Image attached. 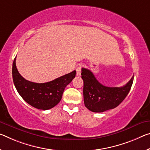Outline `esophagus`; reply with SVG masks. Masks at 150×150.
Here are the masks:
<instances>
[{
  "label": "esophagus",
  "mask_w": 150,
  "mask_h": 150,
  "mask_svg": "<svg viewBox=\"0 0 150 150\" xmlns=\"http://www.w3.org/2000/svg\"><path fill=\"white\" fill-rule=\"evenodd\" d=\"M76 71H77V76H80L81 75V66L79 65L76 68Z\"/></svg>",
  "instance_id": "1"
}]
</instances>
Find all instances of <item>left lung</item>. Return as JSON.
Segmentation results:
<instances>
[{"mask_svg":"<svg viewBox=\"0 0 150 150\" xmlns=\"http://www.w3.org/2000/svg\"><path fill=\"white\" fill-rule=\"evenodd\" d=\"M133 75L127 83L121 87H107L100 83L91 71L81 69L83 80V98L86 108L93 112L101 113L117 107L124 100L134 81Z\"/></svg>","mask_w":150,"mask_h":150,"instance_id":"left-lung-1","label":"left lung"}]
</instances>
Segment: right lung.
Masks as SVG:
<instances>
[{
    "label": "right lung",
    "instance_id": "add662e5",
    "mask_svg": "<svg viewBox=\"0 0 150 150\" xmlns=\"http://www.w3.org/2000/svg\"><path fill=\"white\" fill-rule=\"evenodd\" d=\"M12 73L16 89L24 100L35 108L47 110L59 103L65 88L75 78L76 71L51 81L37 83L26 80L21 75L16 68L15 57L13 63Z\"/></svg>",
    "mask_w": 150,
    "mask_h": 150
}]
</instances>
